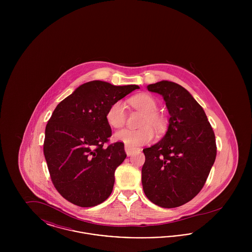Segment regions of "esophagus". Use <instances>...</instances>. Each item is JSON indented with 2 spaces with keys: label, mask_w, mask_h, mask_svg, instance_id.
<instances>
[{
  "label": "esophagus",
  "mask_w": 252,
  "mask_h": 252,
  "mask_svg": "<svg viewBox=\"0 0 252 252\" xmlns=\"http://www.w3.org/2000/svg\"><path fill=\"white\" fill-rule=\"evenodd\" d=\"M136 150H137V148H135V147L127 146V145L125 146V151H126V153L127 156H131L132 154H133Z\"/></svg>",
  "instance_id": "1"
}]
</instances>
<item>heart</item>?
<instances>
[{
    "instance_id": "b5f03b06",
    "label": "heart",
    "mask_w": 252,
    "mask_h": 252,
    "mask_svg": "<svg viewBox=\"0 0 252 252\" xmlns=\"http://www.w3.org/2000/svg\"><path fill=\"white\" fill-rule=\"evenodd\" d=\"M132 107L144 113L140 129H123L114 134V139L127 146L136 147L150 143L154 138V127L157 132L162 131L165 127L164 118L156 112L158 105L155 99L147 94L134 96L129 99ZM108 125L114 128H120L126 121V106L117 101L110 106L107 113Z\"/></svg>"
}]
</instances>
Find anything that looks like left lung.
<instances>
[{"mask_svg": "<svg viewBox=\"0 0 252 252\" xmlns=\"http://www.w3.org/2000/svg\"><path fill=\"white\" fill-rule=\"evenodd\" d=\"M147 90L163 97L170 118L163 138L143 150V188L151 202L176 208L203 188L216 160V136L203 108L182 86L162 80Z\"/></svg>", "mask_w": 252, "mask_h": 252, "instance_id": "8db88e82", "label": "left lung"}]
</instances>
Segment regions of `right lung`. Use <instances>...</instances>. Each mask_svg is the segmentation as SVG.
I'll use <instances>...</instances> for the list:
<instances>
[{
	"label": "right lung",
	"instance_id": "add662e5",
	"mask_svg": "<svg viewBox=\"0 0 252 252\" xmlns=\"http://www.w3.org/2000/svg\"><path fill=\"white\" fill-rule=\"evenodd\" d=\"M137 89L90 81L55 108L45 128L43 152L56 189L71 203L94 207L110 195L115 170L126 154L121 142L105 145L111 136L107 113Z\"/></svg>",
	"mask_w": 252,
	"mask_h": 252
}]
</instances>
